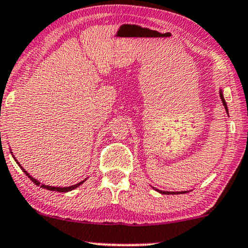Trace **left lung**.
Here are the masks:
<instances>
[{
  "label": "left lung",
  "instance_id": "obj_1",
  "mask_svg": "<svg viewBox=\"0 0 248 248\" xmlns=\"http://www.w3.org/2000/svg\"><path fill=\"white\" fill-rule=\"evenodd\" d=\"M220 99H222V101H223V105H224L225 109H226V112H228V106H226V103H225L224 98H223V94H222V92H220ZM158 192H160V193H162V194H166V192H162V190H158ZM174 194H175V193H174Z\"/></svg>",
  "mask_w": 248,
  "mask_h": 248
}]
</instances>
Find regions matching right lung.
I'll return each mask as SVG.
<instances>
[{"label": "right lung", "instance_id": "right-lung-1", "mask_svg": "<svg viewBox=\"0 0 248 248\" xmlns=\"http://www.w3.org/2000/svg\"><path fill=\"white\" fill-rule=\"evenodd\" d=\"M16 162H17V160H16ZM22 170H24V169H22ZM24 172H25V174L28 175V177H29L30 179H31V180L33 181V183H34L35 185H37V186H39V185H40V183H39L38 180H35L34 178H32L31 175H30L28 172H26V171H24ZM82 183H83V181H82ZM82 183H79V184H77V185H74V186H70V187H63V188H61V187H52V186H46V185H41L40 187H43V188H46V189H49V190H56V192H69V190H73L74 188H76V187H78L79 185L82 184Z\"/></svg>", "mask_w": 248, "mask_h": 248}]
</instances>
